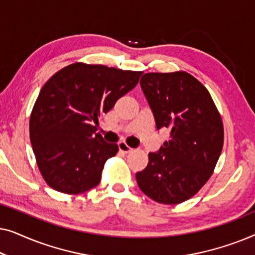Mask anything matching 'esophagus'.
Wrapping results in <instances>:
<instances>
[{
	"mask_svg": "<svg viewBox=\"0 0 255 255\" xmlns=\"http://www.w3.org/2000/svg\"><path fill=\"white\" fill-rule=\"evenodd\" d=\"M118 147H120V151L123 153H130L133 151V148H131L125 141H120L118 142Z\"/></svg>",
	"mask_w": 255,
	"mask_h": 255,
	"instance_id": "obj_1",
	"label": "esophagus"
}]
</instances>
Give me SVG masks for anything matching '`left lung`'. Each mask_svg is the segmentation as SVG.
Returning <instances> with one entry per match:
<instances>
[{"label":"left lung","instance_id":"8db88e82","mask_svg":"<svg viewBox=\"0 0 255 255\" xmlns=\"http://www.w3.org/2000/svg\"><path fill=\"white\" fill-rule=\"evenodd\" d=\"M140 86L156 128H168L169 139L148 153L137 183L158 203H182L214 173L224 144L222 117L208 89L187 72L146 73Z\"/></svg>","mask_w":255,"mask_h":255}]
</instances>
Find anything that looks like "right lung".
<instances>
[{"label":"right lung","mask_w":255,"mask_h":255,"mask_svg":"<svg viewBox=\"0 0 255 255\" xmlns=\"http://www.w3.org/2000/svg\"><path fill=\"white\" fill-rule=\"evenodd\" d=\"M141 74L75 62L45 83L30 116V140L48 186L75 195L100 183L118 145L97 133L99 117L133 89Z\"/></svg>","instance_id":"right-lung-1"}]
</instances>
